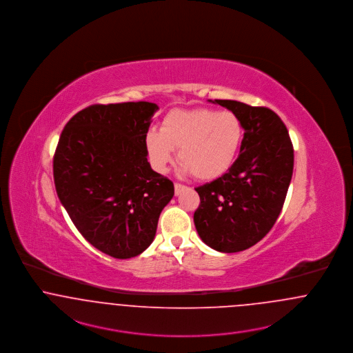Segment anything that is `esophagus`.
Listing matches in <instances>:
<instances>
[{
	"mask_svg": "<svg viewBox=\"0 0 353 353\" xmlns=\"http://www.w3.org/2000/svg\"><path fill=\"white\" fill-rule=\"evenodd\" d=\"M174 188H175V195H179L182 192V190L184 188L183 184L175 183L174 184Z\"/></svg>",
	"mask_w": 353,
	"mask_h": 353,
	"instance_id": "obj_1",
	"label": "esophagus"
}]
</instances>
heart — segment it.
Listing matches in <instances>:
<instances>
[{
  "label": "heart",
  "instance_id": "1",
  "mask_svg": "<svg viewBox=\"0 0 353 353\" xmlns=\"http://www.w3.org/2000/svg\"><path fill=\"white\" fill-rule=\"evenodd\" d=\"M243 137V123L233 112L198 108L170 110L161 130L150 129L145 142L158 171H166L178 149L183 172L211 181L230 169Z\"/></svg>",
  "mask_w": 353,
  "mask_h": 353
}]
</instances>
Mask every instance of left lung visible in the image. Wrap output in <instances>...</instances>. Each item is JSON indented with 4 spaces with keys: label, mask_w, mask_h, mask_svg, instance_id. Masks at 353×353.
Here are the masks:
<instances>
[{
    "label": "left lung",
    "mask_w": 353,
    "mask_h": 353,
    "mask_svg": "<svg viewBox=\"0 0 353 353\" xmlns=\"http://www.w3.org/2000/svg\"><path fill=\"white\" fill-rule=\"evenodd\" d=\"M210 101L240 119L244 138L230 169L195 188L200 204L194 223L207 245L234 253L257 244L273 228L292 181L294 149L285 123L272 109Z\"/></svg>",
    "instance_id": "1"
}]
</instances>
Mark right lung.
Here are the masks:
<instances>
[{
	"label": "right lung",
	"mask_w": 353,
	"mask_h": 353,
	"mask_svg": "<svg viewBox=\"0 0 353 353\" xmlns=\"http://www.w3.org/2000/svg\"><path fill=\"white\" fill-rule=\"evenodd\" d=\"M158 105L94 104L65 123L54 155L58 198L83 237L114 259L153 243L174 184L148 162L146 133Z\"/></svg>",
	"instance_id": "right-lung-1"
}]
</instances>
